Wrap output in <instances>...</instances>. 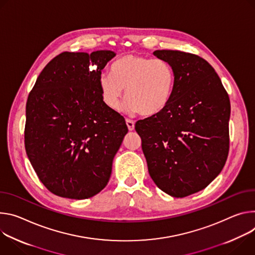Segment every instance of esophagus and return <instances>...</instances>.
Listing matches in <instances>:
<instances>
[{"label":"esophagus","mask_w":255,"mask_h":255,"mask_svg":"<svg viewBox=\"0 0 255 255\" xmlns=\"http://www.w3.org/2000/svg\"><path fill=\"white\" fill-rule=\"evenodd\" d=\"M126 124L128 126V130H133L134 129V123L131 121V120H126Z\"/></svg>","instance_id":"34e87169"}]
</instances>
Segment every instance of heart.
Wrapping results in <instances>:
<instances>
[{"mask_svg":"<svg viewBox=\"0 0 255 255\" xmlns=\"http://www.w3.org/2000/svg\"><path fill=\"white\" fill-rule=\"evenodd\" d=\"M109 74L101 75L99 87L103 102L119 111L126 89L127 108L143 116H154L170 101L174 87L172 67L161 59L125 54L113 62Z\"/></svg>","mask_w":255,"mask_h":255,"instance_id":"1","label":"heart"}]
</instances>
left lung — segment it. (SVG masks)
Wrapping results in <instances>:
<instances>
[{
  "label": "left lung",
  "instance_id": "left-lung-1",
  "mask_svg": "<svg viewBox=\"0 0 255 255\" xmlns=\"http://www.w3.org/2000/svg\"><path fill=\"white\" fill-rule=\"evenodd\" d=\"M174 72L167 106L135 124L148 170L156 185L174 197L206 188L229 153L230 99L214 68L201 56L156 50Z\"/></svg>",
  "mask_w": 255,
  "mask_h": 255
}]
</instances>
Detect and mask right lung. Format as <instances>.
<instances>
[{
	"instance_id": "add662e5",
	"label": "right lung",
	"mask_w": 255,
	"mask_h": 255,
	"mask_svg": "<svg viewBox=\"0 0 255 255\" xmlns=\"http://www.w3.org/2000/svg\"><path fill=\"white\" fill-rule=\"evenodd\" d=\"M111 50L65 51L41 71L26 103L24 144L39 180L53 194L84 200L107 184L128 132L102 100L101 71Z\"/></svg>"
}]
</instances>
